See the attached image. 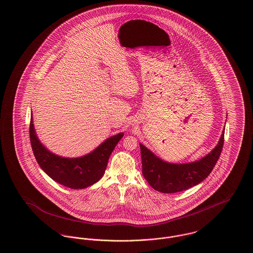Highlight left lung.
<instances>
[{
  "instance_id": "8db88e82",
  "label": "left lung",
  "mask_w": 253,
  "mask_h": 253,
  "mask_svg": "<svg viewBox=\"0 0 253 253\" xmlns=\"http://www.w3.org/2000/svg\"><path fill=\"white\" fill-rule=\"evenodd\" d=\"M224 132L218 144L199 161L187 164H171L157 157L151 150L139 143L142 174L151 187L162 193H177L202 182L217 164L223 146Z\"/></svg>"
}]
</instances>
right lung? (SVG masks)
<instances>
[{"label":"right lung","mask_w":253,"mask_h":253,"mask_svg":"<svg viewBox=\"0 0 253 253\" xmlns=\"http://www.w3.org/2000/svg\"><path fill=\"white\" fill-rule=\"evenodd\" d=\"M123 135V133L112 135L85 156L64 158L42 144L34 129L32 114L30 117V142L37 163L49 178L72 189L86 188L103 177L109 158Z\"/></svg>","instance_id":"right-lung-1"}]
</instances>
